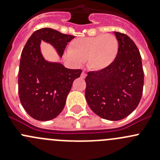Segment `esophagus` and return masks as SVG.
I'll list each match as a JSON object with an SVG mask.
<instances>
[{
	"label": "esophagus",
	"instance_id": "34e87169",
	"mask_svg": "<svg viewBox=\"0 0 160 160\" xmlns=\"http://www.w3.org/2000/svg\"><path fill=\"white\" fill-rule=\"evenodd\" d=\"M86 77H87V73H86V72H81V75H80V77H81V78H83V79H84Z\"/></svg>",
	"mask_w": 160,
	"mask_h": 160
}]
</instances>
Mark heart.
<instances>
[{"mask_svg": "<svg viewBox=\"0 0 160 160\" xmlns=\"http://www.w3.org/2000/svg\"><path fill=\"white\" fill-rule=\"evenodd\" d=\"M118 52L117 38L111 34H105L74 38L65 57L74 65H80L86 60L90 70L100 71L105 70L114 62Z\"/></svg>", "mask_w": 160, "mask_h": 160, "instance_id": "heart-1", "label": "heart"}]
</instances>
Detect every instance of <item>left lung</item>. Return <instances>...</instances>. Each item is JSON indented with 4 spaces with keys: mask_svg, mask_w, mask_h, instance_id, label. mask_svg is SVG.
<instances>
[{
    "mask_svg": "<svg viewBox=\"0 0 160 160\" xmlns=\"http://www.w3.org/2000/svg\"><path fill=\"white\" fill-rule=\"evenodd\" d=\"M118 42L115 60L105 70L88 72L85 97L99 117L119 121L139 104L144 84L142 58L136 45L127 35L114 32Z\"/></svg>",
    "mask_w": 160,
    "mask_h": 160,
    "instance_id": "left-lung-1",
    "label": "left lung"
}]
</instances>
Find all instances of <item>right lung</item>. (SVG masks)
Instances as JSON below:
<instances>
[{"label": "right lung", "instance_id": "1", "mask_svg": "<svg viewBox=\"0 0 160 160\" xmlns=\"http://www.w3.org/2000/svg\"><path fill=\"white\" fill-rule=\"evenodd\" d=\"M73 35L49 28L33 32L22 50L18 72V94L26 112L38 121H49L63 110L74 80L81 70H70L59 62L45 60L41 41L51 44L62 56Z\"/></svg>", "mask_w": 160, "mask_h": 160}]
</instances>
